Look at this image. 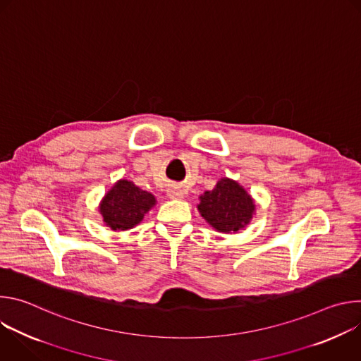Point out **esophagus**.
Listing matches in <instances>:
<instances>
[{
    "instance_id": "1",
    "label": "esophagus",
    "mask_w": 361,
    "mask_h": 361,
    "mask_svg": "<svg viewBox=\"0 0 361 361\" xmlns=\"http://www.w3.org/2000/svg\"><path fill=\"white\" fill-rule=\"evenodd\" d=\"M167 195H169L170 198H177V200H180V198L184 197V191L181 190V187L173 185V187H170V188L167 190Z\"/></svg>"
}]
</instances>
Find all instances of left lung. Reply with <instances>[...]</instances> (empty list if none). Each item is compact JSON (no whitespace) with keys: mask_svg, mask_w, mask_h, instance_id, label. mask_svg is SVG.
Wrapping results in <instances>:
<instances>
[{"mask_svg":"<svg viewBox=\"0 0 361 361\" xmlns=\"http://www.w3.org/2000/svg\"><path fill=\"white\" fill-rule=\"evenodd\" d=\"M197 204L198 213L216 231L230 234L243 230L255 214L254 198L235 180L223 177Z\"/></svg>","mask_w":361,"mask_h":361,"instance_id":"8db88e82","label":"left lung"}]
</instances>
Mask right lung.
Here are the masks:
<instances>
[{"label":"right lung","instance_id":"1","mask_svg":"<svg viewBox=\"0 0 361 361\" xmlns=\"http://www.w3.org/2000/svg\"><path fill=\"white\" fill-rule=\"evenodd\" d=\"M157 204L156 197L130 180H118L102 197L98 212L102 221L114 231H126L140 224Z\"/></svg>","mask_w":361,"mask_h":361}]
</instances>
